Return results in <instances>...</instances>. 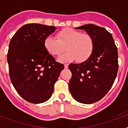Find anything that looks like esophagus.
<instances>
[{"mask_svg": "<svg viewBox=\"0 0 128 128\" xmlns=\"http://www.w3.org/2000/svg\"><path fill=\"white\" fill-rule=\"evenodd\" d=\"M68 64H64V68H68Z\"/></svg>", "mask_w": 128, "mask_h": 128, "instance_id": "1", "label": "esophagus"}]
</instances>
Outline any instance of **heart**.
I'll return each mask as SVG.
<instances>
[{"mask_svg": "<svg viewBox=\"0 0 128 128\" xmlns=\"http://www.w3.org/2000/svg\"><path fill=\"white\" fill-rule=\"evenodd\" d=\"M55 37L48 36L44 40L46 52L52 56H59L65 50L68 51L58 58L60 62H72L77 59L79 62L87 60L92 54L94 41L91 35L82 33L70 28L62 29Z\"/></svg>", "mask_w": 128, "mask_h": 128, "instance_id": "b5f03b06", "label": "heart"}]
</instances>
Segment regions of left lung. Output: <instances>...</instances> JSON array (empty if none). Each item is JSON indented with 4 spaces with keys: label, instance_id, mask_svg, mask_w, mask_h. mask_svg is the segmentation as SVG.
<instances>
[{
    "label": "left lung",
    "instance_id": "obj_1",
    "mask_svg": "<svg viewBox=\"0 0 128 128\" xmlns=\"http://www.w3.org/2000/svg\"><path fill=\"white\" fill-rule=\"evenodd\" d=\"M76 28L91 35L94 48L87 60L69 65L72 74L69 89L76 101L90 104L101 100L115 81L118 70V49L112 35L104 28L90 24Z\"/></svg>",
    "mask_w": 128,
    "mask_h": 128
}]
</instances>
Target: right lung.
Returning a JSON list of instances; mask_svg holds the SVG:
<instances>
[{"label":"right lung","instance_id":"right-lung-1","mask_svg":"<svg viewBox=\"0 0 128 128\" xmlns=\"http://www.w3.org/2000/svg\"><path fill=\"white\" fill-rule=\"evenodd\" d=\"M54 26L28 24L18 29L9 44L7 60L11 82L21 97L40 104L50 99L64 65L55 61L44 42Z\"/></svg>","mask_w":128,"mask_h":128}]
</instances>
